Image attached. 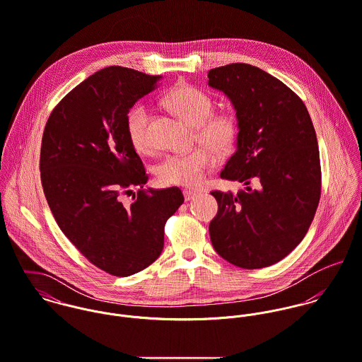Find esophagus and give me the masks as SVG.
<instances>
[{"label": "esophagus", "mask_w": 362, "mask_h": 362, "mask_svg": "<svg viewBox=\"0 0 362 362\" xmlns=\"http://www.w3.org/2000/svg\"><path fill=\"white\" fill-rule=\"evenodd\" d=\"M183 196H185V200H186V202H190V200H194V199L197 197V193L190 192V190H185V192H183Z\"/></svg>", "instance_id": "esophagus-1"}]
</instances>
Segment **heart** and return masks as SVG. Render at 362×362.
I'll return each mask as SVG.
<instances>
[{"label": "heart", "instance_id": "heart-1", "mask_svg": "<svg viewBox=\"0 0 362 362\" xmlns=\"http://www.w3.org/2000/svg\"><path fill=\"white\" fill-rule=\"evenodd\" d=\"M165 105L192 126H197V137L206 146L168 155L156 166V176L162 185L196 187L217 163L216 152L226 153L235 144L238 120L229 110L213 113V96L190 83L175 86L165 96ZM148 123L149 112L143 105L134 106L127 113L126 132L139 152H146L151 148Z\"/></svg>", "mask_w": 362, "mask_h": 362}]
</instances>
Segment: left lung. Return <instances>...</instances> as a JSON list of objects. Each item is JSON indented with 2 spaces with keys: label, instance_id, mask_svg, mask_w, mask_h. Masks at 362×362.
Wrapping results in <instances>:
<instances>
[{
  "label": "left lung",
  "instance_id": "left-lung-1",
  "mask_svg": "<svg viewBox=\"0 0 362 362\" xmlns=\"http://www.w3.org/2000/svg\"><path fill=\"white\" fill-rule=\"evenodd\" d=\"M209 85L230 99L239 129L219 176L246 186L238 194L211 192L218 213L210 238L230 264L263 269L289 255L315 217L322 187L316 133L300 98L255 66L213 69Z\"/></svg>",
  "mask_w": 362,
  "mask_h": 362
}]
</instances>
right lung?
Wrapping results in <instances>:
<instances>
[{
  "label": "right lung",
  "instance_id": "1",
  "mask_svg": "<svg viewBox=\"0 0 362 362\" xmlns=\"http://www.w3.org/2000/svg\"><path fill=\"white\" fill-rule=\"evenodd\" d=\"M160 78L119 66L88 76L53 109L42 139V186L56 222L116 277L159 257L165 223L185 202L179 187L145 190L148 175L126 132L127 113ZM134 187V203L123 204Z\"/></svg>",
  "mask_w": 362,
  "mask_h": 362
}]
</instances>
